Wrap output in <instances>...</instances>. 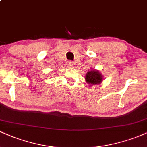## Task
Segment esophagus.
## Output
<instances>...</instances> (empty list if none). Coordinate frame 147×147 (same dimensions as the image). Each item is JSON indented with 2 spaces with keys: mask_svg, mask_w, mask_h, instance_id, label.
Listing matches in <instances>:
<instances>
[{
  "mask_svg": "<svg viewBox=\"0 0 147 147\" xmlns=\"http://www.w3.org/2000/svg\"><path fill=\"white\" fill-rule=\"evenodd\" d=\"M68 65H69V66H73V65H74V63H73V62L72 61H68Z\"/></svg>",
  "mask_w": 147,
  "mask_h": 147,
  "instance_id": "esophagus-1",
  "label": "esophagus"
}]
</instances>
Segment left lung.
<instances>
[{"label": "left lung", "mask_w": 147, "mask_h": 147, "mask_svg": "<svg viewBox=\"0 0 147 147\" xmlns=\"http://www.w3.org/2000/svg\"><path fill=\"white\" fill-rule=\"evenodd\" d=\"M86 80L88 84H99L102 82V76L97 70H90V72H88L86 76Z\"/></svg>", "instance_id": "obj_1"}]
</instances>
